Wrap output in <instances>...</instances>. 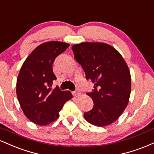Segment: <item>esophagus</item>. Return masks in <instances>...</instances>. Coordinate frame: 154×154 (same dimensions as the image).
Wrapping results in <instances>:
<instances>
[{
	"label": "esophagus",
	"mask_w": 154,
	"mask_h": 154,
	"mask_svg": "<svg viewBox=\"0 0 154 154\" xmlns=\"http://www.w3.org/2000/svg\"><path fill=\"white\" fill-rule=\"evenodd\" d=\"M81 95V93H80V91H79V90H75V91L73 92V95H74V96L77 97V96H79V95Z\"/></svg>",
	"instance_id": "esophagus-1"
}]
</instances>
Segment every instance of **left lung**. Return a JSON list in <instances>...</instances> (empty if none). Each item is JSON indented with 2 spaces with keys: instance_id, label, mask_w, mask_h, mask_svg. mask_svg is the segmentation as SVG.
<instances>
[{
  "instance_id": "left-lung-1",
  "label": "left lung",
  "mask_w": 154,
  "mask_h": 154,
  "mask_svg": "<svg viewBox=\"0 0 154 154\" xmlns=\"http://www.w3.org/2000/svg\"><path fill=\"white\" fill-rule=\"evenodd\" d=\"M72 49L86 79L94 83V89L87 93L94 106L85 113V119L97 127L111 125L122 114L130 99L131 76L128 65L121 54L106 43L85 42Z\"/></svg>"
}]
</instances>
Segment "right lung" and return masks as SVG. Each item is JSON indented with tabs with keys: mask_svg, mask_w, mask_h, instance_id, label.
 Masks as SVG:
<instances>
[{
	"mask_svg": "<svg viewBox=\"0 0 154 154\" xmlns=\"http://www.w3.org/2000/svg\"><path fill=\"white\" fill-rule=\"evenodd\" d=\"M69 44L50 41L38 45L23 63L17 80V95L24 115L33 123L47 125L59 116L63 104L72 98L70 91L56 86L53 63Z\"/></svg>",
	"mask_w": 154,
	"mask_h": 154,
	"instance_id": "obj_1",
	"label": "right lung"
}]
</instances>
